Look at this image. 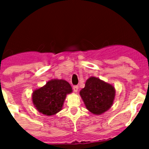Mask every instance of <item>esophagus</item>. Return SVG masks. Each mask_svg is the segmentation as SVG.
<instances>
[{
    "label": "esophagus",
    "instance_id": "obj_1",
    "mask_svg": "<svg viewBox=\"0 0 149 149\" xmlns=\"http://www.w3.org/2000/svg\"><path fill=\"white\" fill-rule=\"evenodd\" d=\"M73 91H74V92H77L78 90H79V86H73Z\"/></svg>",
    "mask_w": 149,
    "mask_h": 149
}]
</instances>
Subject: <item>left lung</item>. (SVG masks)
Here are the masks:
<instances>
[{
  "mask_svg": "<svg viewBox=\"0 0 149 149\" xmlns=\"http://www.w3.org/2000/svg\"><path fill=\"white\" fill-rule=\"evenodd\" d=\"M86 107L95 115H101L112 107L115 97V87L96 77H90L80 91Z\"/></svg>",
  "mask_w": 149,
  "mask_h": 149,
  "instance_id": "left-lung-1",
  "label": "left lung"
}]
</instances>
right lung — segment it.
<instances>
[{
  "label": "right lung",
  "instance_id": "1",
  "mask_svg": "<svg viewBox=\"0 0 149 149\" xmlns=\"http://www.w3.org/2000/svg\"><path fill=\"white\" fill-rule=\"evenodd\" d=\"M72 91V87L66 81L52 79L44 86L34 90L32 102L39 112L50 116L62 109L66 95Z\"/></svg>",
  "mask_w": 149,
  "mask_h": 149
}]
</instances>
